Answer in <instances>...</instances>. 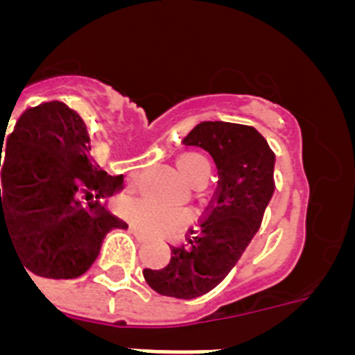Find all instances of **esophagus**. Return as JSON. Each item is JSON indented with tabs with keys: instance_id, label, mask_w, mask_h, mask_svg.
Returning <instances> with one entry per match:
<instances>
[{
	"instance_id": "esophagus-1",
	"label": "esophagus",
	"mask_w": 355,
	"mask_h": 355,
	"mask_svg": "<svg viewBox=\"0 0 355 355\" xmlns=\"http://www.w3.org/2000/svg\"><path fill=\"white\" fill-rule=\"evenodd\" d=\"M131 233H133L137 238H140V240H147V238H149L144 231H140L139 227H131Z\"/></svg>"
}]
</instances>
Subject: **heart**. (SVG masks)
I'll return each instance as SVG.
<instances>
[{
	"label": "heart",
	"instance_id": "obj_1",
	"mask_svg": "<svg viewBox=\"0 0 355 355\" xmlns=\"http://www.w3.org/2000/svg\"><path fill=\"white\" fill-rule=\"evenodd\" d=\"M199 156L196 155H184L178 159V171L183 175L184 180H188V172H190V165ZM124 213L130 216V220L135 225H139L140 229L147 231V233H167L171 229L175 227V224L180 222L181 213L172 211V209H165L159 205L153 202L149 199H126L122 202Z\"/></svg>",
	"mask_w": 355,
	"mask_h": 355
}]
</instances>
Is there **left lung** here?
<instances>
[{
  "mask_svg": "<svg viewBox=\"0 0 355 355\" xmlns=\"http://www.w3.org/2000/svg\"><path fill=\"white\" fill-rule=\"evenodd\" d=\"M183 144L211 156L218 184L199 231L172 247L165 268H146L144 277L156 293L190 300L220 284L258 233L274 193L275 156L252 126L233 122H200Z\"/></svg>",
  "mask_w": 355,
  "mask_h": 355,
  "instance_id": "left-lung-1",
  "label": "left lung"
}]
</instances>
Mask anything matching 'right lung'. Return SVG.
Segmentation results:
<instances>
[{
  "label": "right lung",
  "mask_w": 355,
  "mask_h": 355,
  "mask_svg": "<svg viewBox=\"0 0 355 355\" xmlns=\"http://www.w3.org/2000/svg\"><path fill=\"white\" fill-rule=\"evenodd\" d=\"M0 167V238H10L30 274L80 277L108 231L128 229L101 205L121 190L122 175L96 165L83 119L64 103H42L19 117ZM78 195L96 200L81 207Z\"/></svg>",
  "instance_id": "right-lung-1"
}]
</instances>
